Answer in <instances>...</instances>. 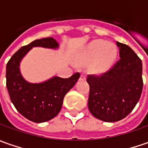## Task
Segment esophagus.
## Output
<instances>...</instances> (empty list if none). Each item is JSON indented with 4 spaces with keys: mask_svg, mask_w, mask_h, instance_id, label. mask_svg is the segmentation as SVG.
<instances>
[{
    "mask_svg": "<svg viewBox=\"0 0 148 148\" xmlns=\"http://www.w3.org/2000/svg\"><path fill=\"white\" fill-rule=\"evenodd\" d=\"M86 79V75L83 74V73H81V76H80V80H85Z\"/></svg>",
    "mask_w": 148,
    "mask_h": 148,
    "instance_id": "34e87169",
    "label": "esophagus"
}]
</instances>
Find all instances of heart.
Segmentation results:
<instances>
[{"instance_id": "heart-1", "label": "heart", "mask_w": 148, "mask_h": 148, "mask_svg": "<svg viewBox=\"0 0 148 148\" xmlns=\"http://www.w3.org/2000/svg\"><path fill=\"white\" fill-rule=\"evenodd\" d=\"M115 49L114 45L102 40H94L83 49L77 64L81 66H88L90 63L89 71L93 73H100L106 71L112 65L115 58Z\"/></svg>"}]
</instances>
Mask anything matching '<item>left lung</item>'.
I'll return each mask as SVG.
<instances>
[{
  "label": "left lung",
  "mask_w": 148,
  "mask_h": 148,
  "mask_svg": "<svg viewBox=\"0 0 148 148\" xmlns=\"http://www.w3.org/2000/svg\"><path fill=\"white\" fill-rule=\"evenodd\" d=\"M120 60L100 75H88V109L97 119L115 122L126 117L140 99L143 88L142 60L128 45L116 42Z\"/></svg>",
  "instance_id": "obj_1"
}]
</instances>
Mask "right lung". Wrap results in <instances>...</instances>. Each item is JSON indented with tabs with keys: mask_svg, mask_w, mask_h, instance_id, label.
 <instances>
[{
	"mask_svg": "<svg viewBox=\"0 0 148 148\" xmlns=\"http://www.w3.org/2000/svg\"><path fill=\"white\" fill-rule=\"evenodd\" d=\"M36 46L55 49L58 47V43L53 38H45L20 48L6 64L5 77L10 99L16 110L31 121L42 123L58 114L65 95L79 79L80 73L69 78L55 77L37 84L26 82L21 76L19 64L30 49Z\"/></svg>",
	"mask_w": 148,
	"mask_h": 148,
	"instance_id": "1",
	"label": "right lung"
}]
</instances>
